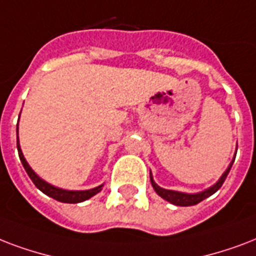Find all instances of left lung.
Segmentation results:
<instances>
[{
	"instance_id": "1",
	"label": "left lung",
	"mask_w": 256,
	"mask_h": 256,
	"mask_svg": "<svg viewBox=\"0 0 256 256\" xmlns=\"http://www.w3.org/2000/svg\"><path fill=\"white\" fill-rule=\"evenodd\" d=\"M235 156H236V152H235V155H234V159L231 160V163L227 167L224 172H223V175L219 178L216 183L211 186L207 190H204V191L200 192H195V194H187V192H179V191H174V190H166V188H162L160 186L155 183V180H154V176H152V172L150 171V184H152V187L155 190V192L160 198H163L164 200H167L170 203L175 204V206H180V207H188V206H195V204L200 203L202 200L207 199L208 196L214 195L215 192L222 187V184L224 183L226 178L228 175L230 170L232 167L234 160H235Z\"/></svg>"
}]
</instances>
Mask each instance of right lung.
I'll return each instance as SVG.
<instances>
[{
	"label": "right lung",
	"mask_w": 256,
	"mask_h": 256,
	"mask_svg": "<svg viewBox=\"0 0 256 256\" xmlns=\"http://www.w3.org/2000/svg\"><path fill=\"white\" fill-rule=\"evenodd\" d=\"M17 134H18V126H17ZM17 150H18V156L21 163H22L25 171L29 175V178L32 179V182L34 183V186L38 188L40 191L44 192L45 195H48L49 198H53L56 199L57 202H61V203H81L84 200L90 199L92 196H94L96 194L102 190V186L104 184H100L94 188H90V190H85V191H70V190H64V188H58L56 186H52L50 183H48L44 179H41L37 174H36L32 167L28 164L26 159L24 158L22 150H21V146H20L18 138H17Z\"/></svg>",
	"instance_id": "add662e5"
}]
</instances>
